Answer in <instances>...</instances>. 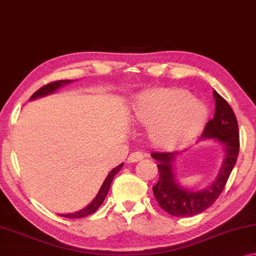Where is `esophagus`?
Returning a JSON list of instances; mask_svg holds the SVG:
<instances>
[{
    "label": "esophagus",
    "instance_id": "34e87169",
    "mask_svg": "<svg viewBox=\"0 0 256 256\" xmlns=\"http://www.w3.org/2000/svg\"><path fill=\"white\" fill-rule=\"evenodd\" d=\"M144 158V154L140 152H133L128 158V163H136Z\"/></svg>",
    "mask_w": 256,
    "mask_h": 256
}]
</instances>
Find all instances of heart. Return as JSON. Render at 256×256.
I'll use <instances>...</instances> for the list:
<instances>
[{
	"instance_id": "obj_1",
	"label": "heart",
	"mask_w": 256,
	"mask_h": 256,
	"mask_svg": "<svg viewBox=\"0 0 256 256\" xmlns=\"http://www.w3.org/2000/svg\"><path fill=\"white\" fill-rule=\"evenodd\" d=\"M207 115L204 102L182 88L150 90L133 100V117L150 125V138L160 148H172L192 139Z\"/></svg>"
}]
</instances>
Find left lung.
<instances>
[{
  "mask_svg": "<svg viewBox=\"0 0 256 256\" xmlns=\"http://www.w3.org/2000/svg\"><path fill=\"white\" fill-rule=\"evenodd\" d=\"M212 95L215 98V115L206 125L200 140H214L218 142L224 150V158L218 174L210 185L204 190H192L179 182L174 163L180 152L150 154L152 158L158 161L160 172L158 182L152 186V192L160 207L170 215L194 216L208 209L226 188L231 171L237 162L239 154L237 118L230 104L216 90H212Z\"/></svg>",
  "mask_w": 256,
  "mask_h": 256,
  "instance_id": "obj_1",
  "label": "left lung"
}]
</instances>
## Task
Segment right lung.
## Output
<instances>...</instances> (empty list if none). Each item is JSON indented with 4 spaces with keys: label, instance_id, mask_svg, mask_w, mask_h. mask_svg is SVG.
Listing matches in <instances>:
<instances>
[{
    "label": "right lung",
    "instance_id": "add662e5",
    "mask_svg": "<svg viewBox=\"0 0 256 256\" xmlns=\"http://www.w3.org/2000/svg\"><path fill=\"white\" fill-rule=\"evenodd\" d=\"M71 82H74V80H57V82H50L48 84V85H46L44 87H41L40 90H38L36 93H34L32 96H30V100H34V98H42L46 96V95H49V94H52L54 92H56L60 87L68 85V84H70ZM124 163H120V166H117L116 168H114V169L110 171L108 176L104 179V184H102L101 188L98 190V192L96 194V196L94 198L92 202H90V204H87L85 208L80 209L78 212H70V214H60V216L63 217H66V218H82V217H86L90 215V214L95 212L98 209V207L102 204V202L104 201L106 194H108V190L110 188V185H112V182L114 177L116 176V174L120 171L122 168H123Z\"/></svg>",
    "mask_w": 256,
    "mask_h": 256
}]
</instances>
